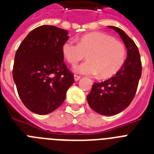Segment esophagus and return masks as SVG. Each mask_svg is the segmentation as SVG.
<instances>
[{"label":"esophagus","instance_id":"34e87169","mask_svg":"<svg viewBox=\"0 0 154 154\" xmlns=\"http://www.w3.org/2000/svg\"><path fill=\"white\" fill-rule=\"evenodd\" d=\"M80 78H81L80 76L76 75H74V79H75V81H78V80L80 79Z\"/></svg>","mask_w":154,"mask_h":154}]
</instances>
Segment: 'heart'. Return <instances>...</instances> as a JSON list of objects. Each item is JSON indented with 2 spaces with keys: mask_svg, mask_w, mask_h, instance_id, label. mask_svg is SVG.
Masks as SVG:
<instances>
[{
  "mask_svg": "<svg viewBox=\"0 0 154 154\" xmlns=\"http://www.w3.org/2000/svg\"><path fill=\"white\" fill-rule=\"evenodd\" d=\"M62 54L69 64L75 65L87 57V61L77 65L74 71L79 74L110 78L124 64L126 50L123 43L108 34L93 32L82 36L79 43L68 39L61 47Z\"/></svg>",
  "mask_w": 154,
  "mask_h": 154,
  "instance_id": "b5f03b06",
  "label": "heart"
}]
</instances>
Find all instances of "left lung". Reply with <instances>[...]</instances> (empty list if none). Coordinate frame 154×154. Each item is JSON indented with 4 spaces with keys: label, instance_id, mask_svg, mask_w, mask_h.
<instances>
[{
    "label": "left lung",
    "instance_id": "left-lung-1",
    "mask_svg": "<svg viewBox=\"0 0 154 154\" xmlns=\"http://www.w3.org/2000/svg\"><path fill=\"white\" fill-rule=\"evenodd\" d=\"M116 31L127 49V58L115 76L102 82H94L88 103L93 111L105 116H112L124 111L131 103L142 74V64L137 46L121 29L108 26Z\"/></svg>",
    "mask_w": 154,
    "mask_h": 154
}]
</instances>
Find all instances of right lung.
<instances>
[{
  "label": "right lung",
  "instance_id": "add662e5",
  "mask_svg": "<svg viewBox=\"0 0 154 154\" xmlns=\"http://www.w3.org/2000/svg\"><path fill=\"white\" fill-rule=\"evenodd\" d=\"M68 34L57 26H39L17 50L13 79L22 103L35 114L47 115L60 107L74 83L61 51Z\"/></svg>",
  "mask_w": 154,
  "mask_h": 154
}]
</instances>
